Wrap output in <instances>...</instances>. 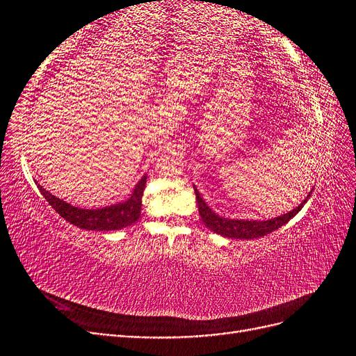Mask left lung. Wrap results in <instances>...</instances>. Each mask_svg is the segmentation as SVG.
I'll use <instances>...</instances> for the list:
<instances>
[{"mask_svg": "<svg viewBox=\"0 0 356 356\" xmlns=\"http://www.w3.org/2000/svg\"><path fill=\"white\" fill-rule=\"evenodd\" d=\"M195 193H196L199 213L204 225H207V227L213 233L225 236V238H232V239H255L277 230L291 218L296 217L298 211L303 208V204L307 202L309 196L312 195L310 191L309 196L301 202V204H298L296 209L281 215V217L266 220V221H258V220H230V218L220 217L218 213H215L208 204L204 203L196 187H195Z\"/></svg>", "mask_w": 356, "mask_h": 356, "instance_id": "1", "label": "left lung"}]
</instances>
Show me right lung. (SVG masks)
<instances>
[{
	"label": "right lung",
	"mask_w": 356,
	"mask_h": 356,
	"mask_svg": "<svg viewBox=\"0 0 356 356\" xmlns=\"http://www.w3.org/2000/svg\"><path fill=\"white\" fill-rule=\"evenodd\" d=\"M147 177L144 175L141 181L135 186L131 197L120 203H114L111 207H105L99 209H81L72 204L63 202L62 199L50 195V193L42 188L40 184L38 188L41 195L49 202L50 207L55 209L62 218H65L68 222L77 225L84 230H95V232H108V230H120L132 225L141 217V204L143 195L145 188Z\"/></svg>",
	"instance_id": "right-lung-1"
}]
</instances>
